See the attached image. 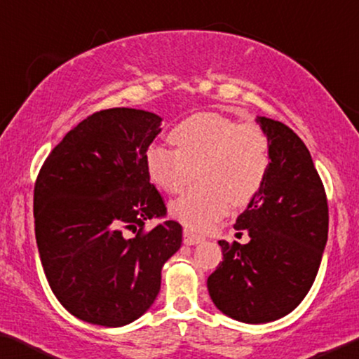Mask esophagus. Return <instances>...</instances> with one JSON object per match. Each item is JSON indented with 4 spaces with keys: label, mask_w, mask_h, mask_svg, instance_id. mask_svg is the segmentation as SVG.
Masks as SVG:
<instances>
[{
    "label": "esophagus",
    "mask_w": 359,
    "mask_h": 359,
    "mask_svg": "<svg viewBox=\"0 0 359 359\" xmlns=\"http://www.w3.org/2000/svg\"><path fill=\"white\" fill-rule=\"evenodd\" d=\"M203 240H205V238H203L201 235L195 233L194 231H191V229H189V227H185V229H184V242H185L187 245H196V243H201Z\"/></svg>",
    "instance_id": "esophagus-1"
}]
</instances>
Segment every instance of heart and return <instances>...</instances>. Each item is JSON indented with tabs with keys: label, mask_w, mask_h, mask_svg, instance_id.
<instances>
[{
	"label": "heart",
	"mask_w": 359,
	"mask_h": 359,
	"mask_svg": "<svg viewBox=\"0 0 359 359\" xmlns=\"http://www.w3.org/2000/svg\"><path fill=\"white\" fill-rule=\"evenodd\" d=\"M177 148L153 145L145 163L149 177L168 194H180L170 212L195 231H206L235 205H247L263 189L271 168L269 138L256 124H240L216 112H200L170 132Z\"/></svg>",
	"instance_id": "b5f03b06"
}]
</instances>
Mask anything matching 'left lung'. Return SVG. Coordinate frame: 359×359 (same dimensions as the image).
<instances>
[{
	"mask_svg": "<svg viewBox=\"0 0 359 359\" xmlns=\"http://www.w3.org/2000/svg\"><path fill=\"white\" fill-rule=\"evenodd\" d=\"M256 122L269 138L271 168L233 226L250 242L219 240L224 258L208 277L219 311L247 324L280 319L303 302L329 232L327 198L306 145L279 121Z\"/></svg>",
	"mask_w": 359,
	"mask_h": 359,
	"instance_id": "left-lung-1",
	"label": "left lung"
}]
</instances>
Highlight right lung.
I'll return each instance as SVG.
<instances>
[{"mask_svg":"<svg viewBox=\"0 0 359 359\" xmlns=\"http://www.w3.org/2000/svg\"><path fill=\"white\" fill-rule=\"evenodd\" d=\"M161 117L112 108L83 119L43 163L34 190L35 237L53 293L74 316L121 327L148 311L182 226L165 216L145 156ZM136 233L130 237V232Z\"/></svg>","mask_w":359,"mask_h":359,"instance_id":"1","label":"right lung"}]
</instances>
